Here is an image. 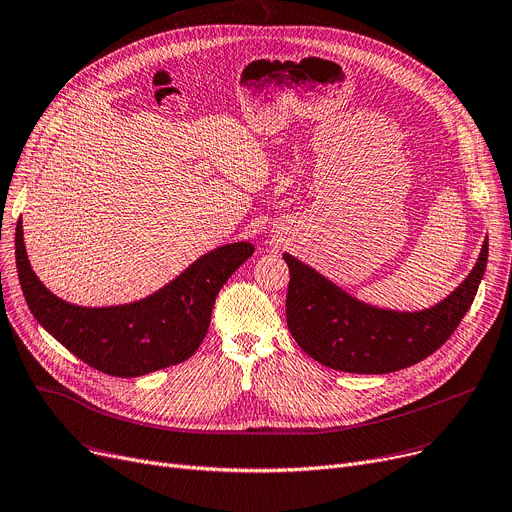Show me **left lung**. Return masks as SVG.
Segmentation results:
<instances>
[{
  "label": "left lung",
  "instance_id": "obj_1",
  "mask_svg": "<svg viewBox=\"0 0 512 512\" xmlns=\"http://www.w3.org/2000/svg\"><path fill=\"white\" fill-rule=\"evenodd\" d=\"M290 270L286 321L292 338L321 365L348 373H390L411 367L450 338L469 311L488 263V238L471 274L448 297L423 311L367 305L297 257Z\"/></svg>",
  "mask_w": 512,
  "mask_h": 512
}]
</instances>
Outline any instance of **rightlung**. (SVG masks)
Returning <instances> with one entry per match:
<instances>
[{
    "label": "right lung",
    "mask_w": 512,
    "mask_h": 512,
    "mask_svg": "<svg viewBox=\"0 0 512 512\" xmlns=\"http://www.w3.org/2000/svg\"><path fill=\"white\" fill-rule=\"evenodd\" d=\"M253 253L251 242H232L199 257L147 299L91 309L58 299L41 284L26 257L22 220L16 224V270L31 313L72 355L116 378H137L191 357L207 334L220 288Z\"/></svg>",
    "instance_id": "right-lung-1"
}]
</instances>
